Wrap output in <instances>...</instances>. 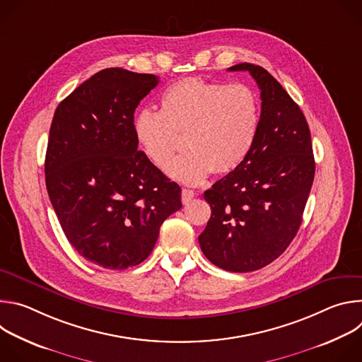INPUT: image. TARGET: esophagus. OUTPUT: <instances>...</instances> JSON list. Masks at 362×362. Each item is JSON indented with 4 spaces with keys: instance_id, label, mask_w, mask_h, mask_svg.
Wrapping results in <instances>:
<instances>
[{
    "instance_id": "1",
    "label": "esophagus",
    "mask_w": 362,
    "mask_h": 362,
    "mask_svg": "<svg viewBox=\"0 0 362 362\" xmlns=\"http://www.w3.org/2000/svg\"><path fill=\"white\" fill-rule=\"evenodd\" d=\"M194 197V192L190 190V189H183L182 190V202L183 204H187L190 203V200Z\"/></svg>"
}]
</instances>
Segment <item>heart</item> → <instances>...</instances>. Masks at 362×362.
Returning <instances> with one entry per match:
<instances>
[{"label": "heart", "mask_w": 362, "mask_h": 362, "mask_svg": "<svg viewBox=\"0 0 362 362\" xmlns=\"http://www.w3.org/2000/svg\"><path fill=\"white\" fill-rule=\"evenodd\" d=\"M259 123V97L252 87L189 77L162 93L160 112L140 110L133 119V133L146 158L159 169L179 147L177 134H185L189 150L170 162L166 172L193 186L214 172L226 175L238 169L255 144Z\"/></svg>", "instance_id": "b5f03b06"}]
</instances>
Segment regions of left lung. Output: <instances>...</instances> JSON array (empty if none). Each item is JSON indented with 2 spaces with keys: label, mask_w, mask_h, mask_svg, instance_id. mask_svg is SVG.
<instances>
[{
  "label": "left lung",
  "mask_w": 362,
  "mask_h": 362,
  "mask_svg": "<svg viewBox=\"0 0 362 362\" xmlns=\"http://www.w3.org/2000/svg\"><path fill=\"white\" fill-rule=\"evenodd\" d=\"M261 88V123L245 162L204 192L212 215L199 236L208 259L229 272L261 269L293 240L315 176L311 132L286 90L261 66L240 63Z\"/></svg>",
  "instance_id": "1"
}]
</instances>
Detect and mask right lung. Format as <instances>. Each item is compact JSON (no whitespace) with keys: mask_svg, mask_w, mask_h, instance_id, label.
Wrapping results in <instances>:
<instances>
[{"mask_svg":"<svg viewBox=\"0 0 362 362\" xmlns=\"http://www.w3.org/2000/svg\"><path fill=\"white\" fill-rule=\"evenodd\" d=\"M159 77L113 67L95 73L56 109L45 186L71 246L94 265L143 262L162 223L182 208L180 186L137 148L134 110Z\"/></svg>","mask_w":362,"mask_h":362,"instance_id":"right-lung-1","label":"right lung"}]
</instances>
